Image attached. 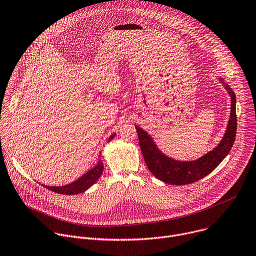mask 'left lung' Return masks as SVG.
<instances>
[{"label":"left lung","mask_w":256,"mask_h":256,"mask_svg":"<svg viewBox=\"0 0 256 256\" xmlns=\"http://www.w3.org/2000/svg\"><path fill=\"white\" fill-rule=\"evenodd\" d=\"M231 96V113L227 129L220 143L211 151L196 160L182 162L174 160L162 153L151 136L138 126H135L139 139V146L145 164L150 172L158 180L176 186L188 184L200 180L211 174L228 156L236 137V96L232 88L219 78Z\"/></svg>","instance_id":"left-lung-1"}]
</instances>
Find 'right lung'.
I'll return each mask as SVG.
<instances>
[{
    "mask_svg": "<svg viewBox=\"0 0 256 256\" xmlns=\"http://www.w3.org/2000/svg\"><path fill=\"white\" fill-rule=\"evenodd\" d=\"M116 136V134H112L109 139L108 142H110L114 137ZM104 170V164L103 162L100 160H98V164L88 172H86L84 174H82L80 178H78L76 180L66 184V186H45V184H41L44 188L52 190L54 192L58 194H78L80 192H84V190H86L88 188H90L96 180L100 176L102 172H103Z\"/></svg>",
    "mask_w": 256,
    "mask_h": 256,
    "instance_id": "obj_1",
    "label": "right lung"
}]
</instances>
